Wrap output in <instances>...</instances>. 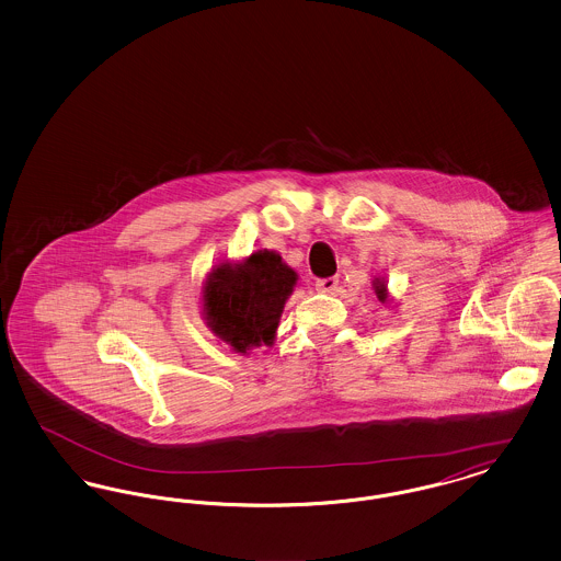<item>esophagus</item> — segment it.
I'll return each instance as SVG.
<instances>
[{
	"instance_id": "obj_1",
	"label": "esophagus",
	"mask_w": 561,
	"mask_h": 561,
	"mask_svg": "<svg viewBox=\"0 0 561 561\" xmlns=\"http://www.w3.org/2000/svg\"><path fill=\"white\" fill-rule=\"evenodd\" d=\"M339 288V279L336 277H325L316 282V290L321 294H332Z\"/></svg>"
}]
</instances>
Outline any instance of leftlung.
Returning a JSON list of instances; mask_svg holds the SVG:
<instances>
[{
  "mask_svg": "<svg viewBox=\"0 0 561 561\" xmlns=\"http://www.w3.org/2000/svg\"><path fill=\"white\" fill-rule=\"evenodd\" d=\"M374 293H376V298L382 302V305H387L391 298H389V288H387V282H385V277H374L373 282Z\"/></svg>",
  "mask_w": 561,
  "mask_h": 561,
  "instance_id": "left-lung-1",
  "label": "left lung"
}]
</instances>
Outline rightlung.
I'll use <instances>...</instances> for the list:
<instances>
[{
	"mask_svg": "<svg viewBox=\"0 0 561 561\" xmlns=\"http://www.w3.org/2000/svg\"><path fill=\"white\" fill-rule=\"evenodd\" d=\"M298 275L275 250H254L243 261H220L202 286V313L214 336L245 355L271 347Z\"/></svg>",
	"mask_w": 561,
	"mask_h": 561,
	"instance_id": "right-lung-1",
	"label": "right lung"
}]
</instances>
